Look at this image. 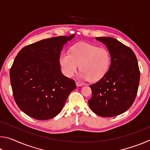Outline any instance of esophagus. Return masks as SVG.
<instances>
[{"label":"esophagus","instance_id":"1","mask_svg":"<svg viewBox=\"0 0 150 150\" xmlns=\"http://www.w3.org/2000/svg\"><path fill=\"white\" fill-rule=\"evenodd\" d=\"M75 83H76V85H77V87H81V86L83 85L82 83H80V82H79V81H75Z\"/></svg>","mask_w":150,"mask_h":150}]
</instances>
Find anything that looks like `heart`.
Listing matches in <instances>:
<instances>
[{
	"label": "heart",
	"instance_id": "b5f03b06",
	"mask_svg": "<svg viewBox=\"0 0 150 150\" xmlns=\"http://www.w3.org/2000/svg\"><path fill=\"white\" fill-rule=\"evenodd\" d=\"M110 53L105 47L88 43H79L70 48V53L63 51L59 63L63 75L71 77L79 65V77L83 80L97 81L107 73L110 65Z\"/></svg>",
	"mask_w": 150,
	"mask_h": 150
}]
</instances>
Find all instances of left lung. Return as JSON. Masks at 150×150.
I'll use <instances>...</instances> for the list:
<instances>
[{
    "mask_svg": "<svg viewBox=\"0 0 150 150\" xmlns=\"http://www.w3.org/2000/svg\"><path fill=\"white\" fill-rule=\"evenodd\" d=\"M96 40L107 47L111 62L106 75L90 85L93 95L88 105L96 115L113 117L126 112L135 100L139 82L138 61L133 51L116 39Z\"/></svg>",
    "mask_w": 150,
    "mask_h": 150,
    "instance_id": "8db88e82",
    "label": "left lung"
}]
</instances>
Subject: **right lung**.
<instances>
[{"instance_id":"add662e5","label":"right lung","mask_w":150,"mask_h":150,"mask_svg":"<svg viewBox=\"0 0 150 150\" xmlns=\"http://www.w3.org/2000/svg\"><path fill=\"white\" fill-rule=\"evenodd\" d=\"M75 34L42 40L24 47L10 71L14 100L20 110L40 120L55 117L76 88L75 81L63 75L59 57L63 45Z\"/></svg>"}]
</instances>
